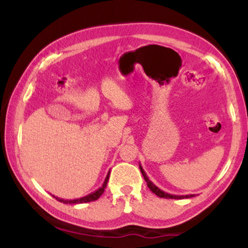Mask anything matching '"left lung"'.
Here are the masks:
<instances>
[{"label":"left lung","mask_w":248,"mask_h":248,"mask_svg":"<svg viewBox=\"0 0 248 248\" xmlns=\"http://www.w3.org/2000/svg\"><path fill=\"white\" fill-rule=\"evenodd\" d=\"M140 166V170H141V172H142V175H143V177H144V181L147 182V185H148V187L150 188V191L152 192V193H155V195L157 196H159V198H164V199H189V198H193V196H195L194 194H189V195H174V194H169V193H166V192H164L162 191V189H160L158 187V186H155L154 183H152L150 179H149V177L147 176V174H145V171L143 170V168H142V166H141V164L139 165Z\"/></svg>","instance_id":"obj_1"}]
</instances>
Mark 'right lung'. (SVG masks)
Returning a JSON list of instances; mask_svg holds the SVG:
<instances>
[{"label": "right lung", "instance_id": "obj_1", "mask_svg": "<svg viewBox=\"0 0 248 248\" xmlns=\"http://www.w3.org/2000/svg\"><path fill=\"white\" fill-rule=\"evenodd\" d=\"M109 172H110V171H108V174H107V176H106V178H105L103 185H101L99 188L96 189V191L93 192V193H90V194L83 196V198L74 199V200H64V199L57 198V196H55V195H53V196L57 200V201L65 203V204H79V203H87V202L96 201V200H98V199L100 198L101 195H103L105 188H106L107 183H108V179H109Z\"/></svg>", "mask_w": 248, "mask_h": 248}]
</instances>
